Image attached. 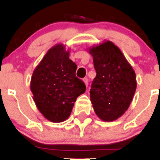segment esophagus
Listing matches in <instances>:
<instances>
[{"mask_svg": "<svg viewBox=\"0 0 160 160\" xmlns=\"http://www.w3.org/2000/svg\"><path fill=\"white\" fill-rule=\"evenodd\" d=\"M82 81H83L84 82V83H85V85L86 86H88V82H89V81H88V79L87 78H83V79H82Z\"/></svg>", "mask_w": 160, "mask_h": 160, "instance_id": "34e87169", "label": "esophagus"}]
</instances>
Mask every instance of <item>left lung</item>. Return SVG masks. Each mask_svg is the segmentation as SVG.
<instances>
[{
	"label": "left lung",
	"mask_w": 160,
	"mask_h": 160,
	"mask_svg": "<svg viewBox=\"0 0 160 160\" xmlns=\"http://www.w3.org/2000/svg\"><path fill=\"white\" fill-rule=\"evenodd\" d=\"M96 77L92 84L90 100L98 118L112 122L127 111L137 87L136 75L123 53L110 40L89 49Z\"/></svg>",
	"instance_id": "left-lung-1"
}]
</instances>
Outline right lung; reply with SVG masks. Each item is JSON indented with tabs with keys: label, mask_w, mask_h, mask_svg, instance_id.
<instances>
[{
	"label": "right lung",
	"mask_w": 160,
	"mask_h": 160,
	"mask_svg": "<svg viewBox=\"0 0 160 160\" xmlns=\"http://www.w3.org/2000/svg\"><path fill=\"white\" fill-rule=\"evenodd\" d=\"M70 50L58 43L46 53L34 70L30 88L38 111L47 120L62 122L67 120L77 98L86 86L75 75L77 65L69 58Z\"/></svg>",
	"instance_id": "1"
}]
</instances>
